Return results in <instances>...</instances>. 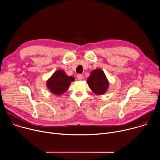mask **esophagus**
<instances>
[{
  "label": "esophagus",
  "mask_w": 160,
  "mask_h": 160,
  "mask_svg": "<svg viewBox=\"0 0 160 160\" xmlns=\"http://www.w3.org/2000/svg\"><path fill=\"white\" fill-rule=\"evenodd\" d=\"M77 78H78V80H82V79L83 78V75H82V74H78V75H77Z\"/></svg>",
  "instance_id": "1"
}]
</instances>
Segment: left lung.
Instances as JSON below:
<instances>
[{"instance_id": "1", "label": "left lung", "mask_w": 160, "mask_h": 160, "mask_svg": "<svg viewBox=\"0 0 160 160\" xmlns=\"http://www.w3.org/2000/svg\"><path fill=\"white\" fill-rule=\"evenodd\" d=\"M87 83L93 92L96 94H104L109 87V82L102 70L96 69L90 73Z\"/></svg>"}]
</instances>
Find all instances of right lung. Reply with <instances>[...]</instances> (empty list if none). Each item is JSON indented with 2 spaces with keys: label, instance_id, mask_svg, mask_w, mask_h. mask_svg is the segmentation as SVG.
<instances>
[{
  "label": "right lung",
  "instance_id": "add662e5",
  "mask_svg": "<svg viewBox=\"0 0 160 160\" xmlns=\"http://www.w3.org/2000/svg\"><path fill=\"white\" fill-rule=\"evenodd\" d=\"M74 80V77L66 75L63 70H58L47 81V87L52 94L61 95L66 92Z\"/></svg>",
  "mask_w": 160,
  "mask_h": 160
}]
</instances>
